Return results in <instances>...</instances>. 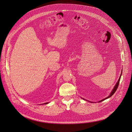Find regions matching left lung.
<instances>
[{"label":"left lung","instance_id":"1","mask_svg":"<svg viewBox=\"0 0 132 132\" xmlns=\"http://www.w3.org/2000/svg\"><path fill=\"white\" fill-rule=\"evenodd\" d=\"M122 70H121V73L120 74V77H119V79H118V81H117V84H116V85H115V86L114 87V88H113L112 89V90H111V93H110V94H109V95L107 97H106V98H104V99H103L102 100H100V101H98V102H102L103 101H104V100H106V99H108V98H110V97H111L114 94V93L116 92V91L117 90V87H118V85H119V81H120V77H121V74H122ZM82 99H84V100H86V101H88L87 100H86V99H84V98H81ZM88 102H89L93 103V102H91V101H88ZM94 103V102H93Z\"/></svg>","mask_w":132,"mask_h":132}]
</instances>
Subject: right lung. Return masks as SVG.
<instances>
[{"label":"right lung","instance_id":"add662e5","mask_svg":"<svg viewBox=\"0 0 132 132\" xmlns=\"http://www.w3.org/2000/svg\"><path fill=\"white\" fill-rule=\"evenodd\" d=\"M48 102L47 103H44V104H40V105H42V104H48Z\"/></svg>","mask_w":132,"mask_h":132}]
</instances>
